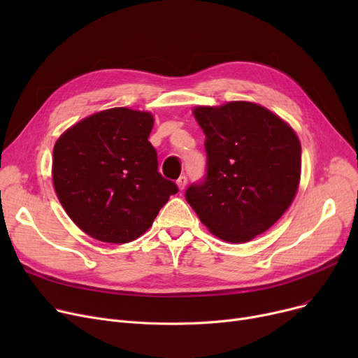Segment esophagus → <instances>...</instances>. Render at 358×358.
<instances>
[{"instance_id": "obj_1", "label": "esophagus", "mask_w": 358, "mask_h": 358, "mask_svg": "<svg viewBox=\"0 0 358 358\" xmlns=\"http://www.w3.org/2000/svg\"><path fill=\"white\" fill-rule=\"evenodd\" d=\"M177 185H178L180 190H184L185 185H187V177H185V176H181V177L177 180Z\"/></svg>"}]
</instances>
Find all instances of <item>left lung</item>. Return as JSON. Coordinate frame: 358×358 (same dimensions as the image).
Returning a JSON list of instances; mask_svg holds the SVG:
<instances>
[{"mask_svg":"<svg viewBox=\"0 0 358 358\" xmlns=\"http://www.w3.org/2000/svg\"><path fill=\"white\" fill-rule=\"evenodd\" d=\"M208 168L185 200L217 238L242 243L264 234L292 204L302 168L294 130L255 103L199 106Z\"/></svg>","mask_w":358,"mask_h":358,"instance_id":"obj_1","label":"left lung"}]
</instances>
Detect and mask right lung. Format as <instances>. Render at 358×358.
<instances>
[{
	"label": "right lung",
	"mask_w": 358,
	"mask_h": 358,
	"mask_svg": "<svg viewBox=\"0 0 358 358\" xmlns=\"http://www.w3.org/2000/svg\"><path fill=\"white\" fill-rule=\"evenodd\" d=\"M154 116L115 107L69 127L53 148L52 180L62 208L94 239L126 243L154 223L176 182L158 173L148 141Z\"/></svg>",
	"instance_id": "1"
}]
</instances>
